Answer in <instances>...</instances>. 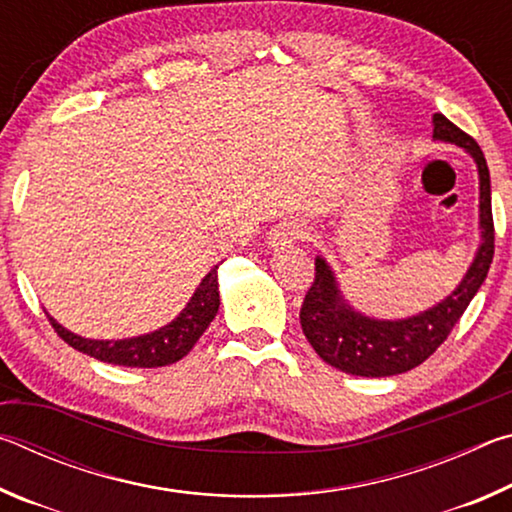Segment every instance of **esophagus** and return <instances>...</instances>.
I'll use <instances>...</instances> for the list:
<instances>
[{"mask_svg": "<svg viewBox=\"0 0 512 512\" xmlns=\"http://www.w3.org/2000/svg\"><path fill=\"white\" fill-rule=\"evenodd\" d=\"M309 225L296 221V219H284L275 225L271 230V235H268V244L271 248H284L293 244V241H300V239H307L309 237Z\"/></svg>", "mask_w": 512, "mask_h": 512, "instance_id": "esophagus-1", "label": "esophagus"}]
</instances>
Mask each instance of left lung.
<instances>
[{"instance_id":"obj_1","label":"left lung","mask_w":512,"mask_h":512,"mask_svg":"<svg viewBox=\"0 0 512 512\" xmlns=\"http://www.w3.org/2000/svg\"><path fill=\"white\" fill-rule=\"evenodd\" d=\"M433 137L463 146L476 160L481 180V248L452 296L424 314L406 320H375L357 314L345 305L325 259L316 257V275L300 307V325L318 357L348 375H400L427 361L452 334L490 271L495 255V221L488 162L474 137L461 131L445 115H433Z\"/></svg>"}]
</instances>
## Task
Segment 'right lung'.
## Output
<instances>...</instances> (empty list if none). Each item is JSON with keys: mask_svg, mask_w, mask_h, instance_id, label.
<instances>
[{"mask_svg": "<svg viewBox=\"0 0 512 512\" xmlns=\"http://www.w3.org/2000/svg\"><path fill=\"white\" fill-rule=\"evenodd\" d=\"M216 268L203 277L201 287L196 289L192 300L187 302L173 323L160 327L158 332L137 336V339H124V341H90L81 339L72 332H67L63 325H58L54 318H49L51 327L56 329V334L67 345H72L74 350L90 357L115 363V366H128V368H160L169 366L183 359L189 350L194 348L196 341L201 339L207 325L212 323V318L219 311V282H216Z\"/></svg>", "mask_w": 512, "mask_h": 512, "instance_id": "1", "label": "right lung"}]
</instances>
